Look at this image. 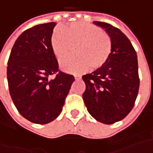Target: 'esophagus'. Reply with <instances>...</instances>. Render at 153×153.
<instances>
[{
  "instance_id": "esophagus-1",
  "label": "esophagus",
  "mask_w": 153,
  "mask_h": 153,
  "mask_svg": "<svg viewBox=\"0 0 153 153\" xmlns=\"http://www.w3.org/2000/svg\"><path fill=\"white\" fill-rule=\"evenodd\" d=\"M75 79L76 80L81 79V76H80V75H76V76H75Z\"/></svg>"
}]
</instances>
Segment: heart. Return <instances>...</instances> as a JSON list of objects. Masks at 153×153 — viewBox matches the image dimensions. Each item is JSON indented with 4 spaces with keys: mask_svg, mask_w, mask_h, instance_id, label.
Wrapping results in <instances>:
<instances>
[{
    "mask_svg": "<svg viewBox=\"0 0 153 153\" xmlns=\"http://www.w3.org/2000/svg\"><path fill=\"white\" fill-rule=\"evenodd\" d=\"M53 54L59 60L65 59L77 45V55L68 58L61 63L63 71L80 73L91 66L93 70L102 68L109 60L112 50L111 39L100 27L83 21L73 22L63 29H55L50 38Z\"/></svg>",
    "mask_w": 153,
    "mask_h": 153,
    "instance_id": "b5f03b06",
    "label": "heart"
}]
</instances>
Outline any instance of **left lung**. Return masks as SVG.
<instances>
[{"label": "left lung", "mask_w": 153, "mask_h": 153, "mask_svg": "<svg viewBox=\"0 0 153 153\" xmlns=\"http://www.w3.org/2000/svg\"><path fill=\"white\" fill-rule=\"evenodd\" d=\"M110 36L111 54L100 69L82 76V94L88 111L99 122L112 124L123 119L134 107L140 87L137 54L130 41L119 29L94 21Z\"/></svg>", "instance_id": "1"}]
</instances>
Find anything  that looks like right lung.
Segmentation results:
<instances>
[{"mask_svg": "<svg viewBox=\"0 0 153 153\" xmlns=\"http://www.w3.org/2000/svg\"><path fill=\"white\" fill-rule=\"evenodd\" d=\"M56 23L30 28L17 38L7 68L9 93L17 110L34 123L46 124L61 113L75 81L62 72L50 45ZM56 74L54 79L50 76Z\"/></svg>", "mask_w": 153, "mask_h": 153, "instance_id": "1", "label": "right lung"}]
</instances>
